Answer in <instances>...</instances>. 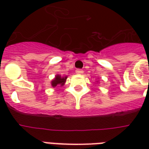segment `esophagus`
I'll list each match as a JSON object with an SVG mask.
<instances>
[{"instance_id":"1","label":"esophagus","mask_w":149,"mask_h":149,"mask_svg":"<svg viewBox=\"0 0 149 149\" xmlns=\"http://www.w3.org/2000/svg\"><path fill=\"white\" fill-rule=\"evenodd\" d=\"M76 72H77V74H82V73L84 72V71H83L82 69H80V68H78V69H77V70H76Z\"/></svg>"}]
</instances>
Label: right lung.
I'll use <instances>...</instances> for the list:
<instances>
[{"mask_svg":"<svg viewBox=\"0 0 149 149\" xmlns=\"http://www.w3.org/2000/svg\"><path fill=\"white\" fill-rule=\"evenodd\" d=\"M66 79H67V77H61L60 75H56L55 77V78L53 79L51 82V84H52V87H56V85H58V84H61V85H64L65 83V81H66Z\"/></svg>","mask_w":149,"mask_h":149,"instance_id":"obj_1","label":"right lung"}]
</instances>
